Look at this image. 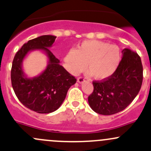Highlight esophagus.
I'll return each mask as SVG.
<instances>
[{
  "label": "esophagus",
  "mask_w": 151,
  "mask_h": 151,
  "mask_svg": "<svg viewBox=\"0 0 151 151\" xmlns=\"http://www.w3.org/2000/svg\"><path fill=\"white\" fill-rule=\"evenodd\" d=\"M77 82H78L79 83H83V82H85V79H84L82 77H78V79H77Z\"/></svg>",
  "instance_id": "obj_1"
}]
</instances>
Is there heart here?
I'll use <instances>...</instances> for the list:
<instances>
[{"mask_svg":"<svg viewBox=\"0 0 151 151\" xmlns=\"http://www.w3.org/2000/svg\"><path fill=\"white\" fill-rule=\"evenodd\" d=\"M121 61L119 47L106 42L85 40L76 50L71 49L63 58L66 70L73 75H78L88 70L97 80H104L114 74Z\"/></svg>","mask_w":151,"mask_h":151,"instance_id":"b5f03b06","label":"heart"}]
</instances>
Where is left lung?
<instances>
[{
  "mask_svg": "<svg viewBox=\"0 0 151 151\" xmlns=\"http://www.w3.org/2000/svg\"><path fill=\"white\" fill-rule=\"evenodd\" d=\"M122 58L112 76L93 81V91L88 96L91 109L102 115L122 111L132 102L140 90L143 68L139 55L128 48L122 52Z\"/></svg>",
  "mask_w": 151,
  "mask_h": 151,
  "instance_id": "obj_1",
  "label": "left lung"
}]
</instances>
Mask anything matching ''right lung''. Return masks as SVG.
<instances>
[{
	"mask_svg": "<svg viewBox=\"0 0 151 151\" xmlns=\"http://www.w3.org/2000/svg\"><path fill=\"white\" fill-rule=\"evenodd\" d=\"M55 38L53 35H42L30 40L17 52L13 60L11 80L14 93L24 106L39 114L57 110L64 101L68 90L77 82L47 48L53 45ZM35 49L47 52L49 64L40 76L27 79L23 75L21 62L28 52Z\"/></svg>",
	"mask_w": 151,
	"mask_h": 151,
	"instance_id": "add662e5",
	"label": "right lung"
}]
</instances>
